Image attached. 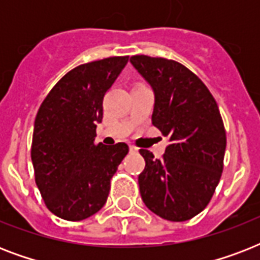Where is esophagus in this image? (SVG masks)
Returning a JSON list of instances; mask_svg holds the SVG:
<instances>
[{
    "instance_id": "obj_1",
    "label": "esophagus",
    "mask_w": 260,
    "mask_h": 260,
    "mask_svg": "<svg viewBox=\"0 0 260 260\" xmlns=\"http://www.w3.org/2000/svg\"><path fill=\"white\" fill-rule=\"evenodd\" d=\"M129 151L132 152V154H135V152H138V148H136V147H134V146H129Z\"/></svg>"
}]
</instances>
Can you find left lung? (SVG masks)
Returning a JSON list of instances; mask_svg holds the SVG:
<instances>
[{
	"label": "left lung",
	"mask_w": 260,
	"mask_h": 260,
	"mask_svg": "<svg viewBox=\"0 0 260 260\" xmlns=\"http://www.w3.org/2000/svg\"><path fill=\"white\" fill-rule=\"evenodd\" d=\"M129 62L154 91L151 120L169 139L162 159L140 150V196L159 217L186 221L205 209L221 177L226 136L217 102L181 63L146 55Z\"/></svg>",
	"instance_id": "left-lung-1"
}]
</instances>
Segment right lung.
Segmentation results:
<instances>
[{"label":"right lung","instance_id":"1","mask_svg":"<svg viewBox=\"0 0 260 260\" xmlns=\"http://www.w3.org/2000/svg\"><path fill=\"white\" fill-rule=\"evenodd\" d=\"M128 56L75 67L51 90L35 118L30 158L47 208L58 217L81 221L105 205L110 179L128 154L125 143L95 144L102 100Z\"/></svg>","mask_w":260,"mask_h":260}]
</instances>
